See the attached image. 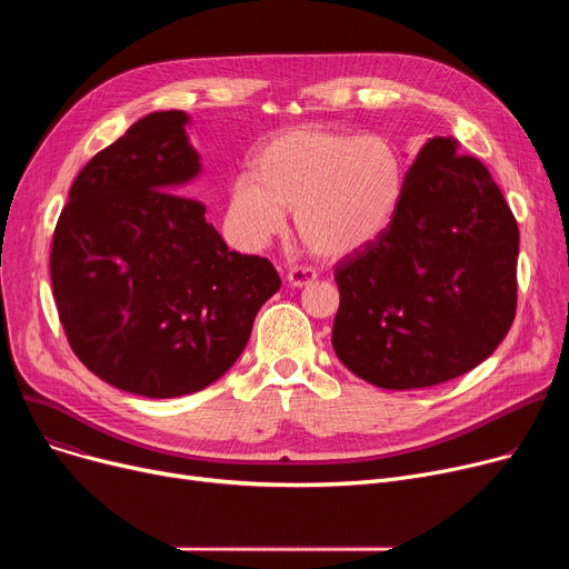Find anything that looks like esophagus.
<instances>
[{
    "label": "esophagus",
    "mask_w": 569,
    "mask_h": 569,
    "mask_svg": "<svg viewBox=\"0 0 569 569\" xmlns=\"http://www.w3.org/2000/svg\"><path fill=\"white\" fill-rule=\"evenodd\" d=\"M316 272L313 269H307V267H292L290 272H288V277H286V281H288V286H292V288H305V286H309V283H313L316 281Z\"/></svg>",
    "instance_id": "obj_1"
}]
</instances>
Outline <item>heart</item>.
Returning <instances> with one entry per match:
<instances>
[{
  "mask_svg": "<svg viewBox=\"0 0 569 569\" xmlns=\"http://www.w3.org/2000/svg\"><path fill=\"white\" fill-rule=\"evenodd\" d=\"M406 163L382 136L302 124L267 138L230 187L228 217L239 242L262 247L286 223L325 260L371 247L392 226Z\"/></svg>",
  "mask_w": 569,
  "mask_h": 569,
  "instance_id": "heart-1",
  "label": "heart"
}]
</instances>
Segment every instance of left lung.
Returning <instances> with one entry per match:
<instances>
[{
	"label": "left lung",
	"mask_w": 569,
	"mask_h": 569,
	"mask_svg": "<svg viewBox=\"0 0 569 569\" xmlns=\"http://www.w3.org/2000/svg\"><path fill=\"white\" fill-rule=\"evenodd\" d=\"M517 258V219L485 163L455 138H429L392 226L335 267L337 357L382 390L475 369L510 332Z\"/></svg>",
	"instance_id": "obj_1"
}]
</instances>
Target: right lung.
Segmentation results:
<instances>
[{
  "label": "right lung",
  "mask_w": 569,
  "mask_h": 569,
  "mask_svg": "<svg viewBox=\"0 0 569 569\" xmlns=\"http://www.w3.org/2000/svg\"><path fill=\"white\" fill-rule=\"evenodd\" d=\"M184 110L149 112L89 161L59 214L50 279L78 360L138 397L219 380L258 309L281 288L272 262L230 251L204 204Z\"/></svg>",
  "instance_id": "obj_1"
}]
</instances>
